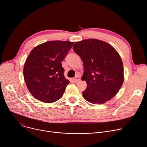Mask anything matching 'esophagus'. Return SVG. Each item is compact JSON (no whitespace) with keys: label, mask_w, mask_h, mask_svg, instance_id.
Instances as JSON below:
<instances>
[{"label":"esophagus","mask_w":147,"mask_h":147,"mask_svg":"<svg viewBox=\"0 0 147 147\" xmlns=\"http://www.w3.org/2000/svg\"><path fill=\"white\" fill-rule=\"evenodd\" d=\"M80 80V77L79 76H76L75 78H74L73 79V81L75 82V83H77V82H79Z\"/></svg>","instance_id":"34e87169"}]
</instances>
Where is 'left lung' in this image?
Masks as SVG:
<instances>
[{
	"instance_id": "left-lung-1",
	"label": "left lung",
	"mask_w": 147,
	"mask_h": 147,
	"mask_svg": "<svg viewBox=\"0 0 147 147\" xmlns=\"http://www.w3.org/2000/svg\"><path fill=\"white\" fill-rule=\"evenodd\" d=\"M73 50L83 61L82 80L87 83L83 98L95 104L111 99L124 81L123 62L117 51L111 45L95 38L76 42Z\"/></svg>"
}]
</instances>
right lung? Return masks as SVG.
<instances>
[{
    "label": "right lung",
    "instance_id": "add662e5",
    "mask_svg": "<svg viewBox=\"0 0 147 147\" xmlns=\"http://www.w3.org/2000/svg\"><path fill=\"white\" fill-rule=\"evenodd\" d=\"M74 42L53 40L32 49L23 69L27 87L35 98L52 103L63 96L69 82L64 77L61 62Z\"/></svg>",
    "mask_w": 147,
    "mask_h": 147
}]
</instances>
